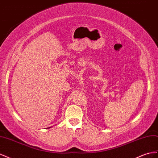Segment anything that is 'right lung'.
Wrapping results in <instances>:
<instances>
[{
    "label": "right lung",
    "instance_id": "right-lung-1",
    "mask_svg": "<svg viewBox=\"0 0 158 158\" xmlns=\"http://www.w3.org/2000/svg\"><path fill=\"white\" fill-rule=\"evenodd\" d=\"M51 128V127H49V128Z\"/></svg>",
    "mask_w": 158,
    "mask_h": 158
}]
</instances>
